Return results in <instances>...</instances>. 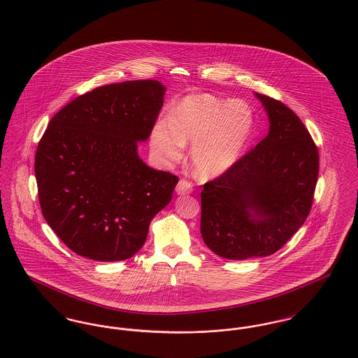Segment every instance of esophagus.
Segmentation results:
<instances>
[{
	"mask_svg": "<svg viewBox=\"0 0 358 358\" xmlns=\"http://www.w3.org/2000/svg\"><path fill=\"white\" fill-rule=\"evenodd\" d=\"M176 192L178 194H188V193L192 192V184L187 180H180L176 187Z\"/></svg>",
	"mask_w": 358,
	"mask_h": 358,
	"instance_id": "obj_1",
	"label": "esophagus"
}]
</instances>
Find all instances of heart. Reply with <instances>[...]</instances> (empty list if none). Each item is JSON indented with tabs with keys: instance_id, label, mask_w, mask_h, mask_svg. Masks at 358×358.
<instances>
[{
	"instance_id": "heart-1",
	"label": "heart",
	"mask_w": 358,
	"mask_h": 358,
	"mask_svg": "<svg viewBox=\"0 0 358 358\" xmlns=\"http://www.w3.org/2000/svg\"><path fill=\"white\" fill-rule=\"evenodd\" d=\"M255 134V114L247 102L194 94L178 101L167 121L157 122L152 145L174 162L185 143L193 144L191 164L199 178H215L229 171L244 155Z\"/></svg>"
}]
</instances>
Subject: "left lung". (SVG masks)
<instances>
[{
    "label": "left lung",
    "instance_id": "obj_1",
    "mask_svg": "<svg viewBox=\"0 0 358 358\" xmlns=\"http://www.w3.org/2000/svg\"><path fill=\"white\" fill-rule=\"evenodd\" d=\"M255 95L268 115V135L200 194L203 241L229 260L270 256L283 247L310 211L319 174L317 147L299 115Z\"/></svg>",
    "mask_w": 358,
    "mask_h": 358
}]
</instances>
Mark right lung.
Listing matches in <instances>:
<instances>
[{
	"label": "right lung",
	"instance_id": "obj_1",
	"mask_svg": "<svg viewBox=\"0 0 358 358\" xmlns=\"http://www.w3.org/2000/svg\"><path fill=\"white\" fill-rule=\"evenodd\" d=\"M165 92L158 80L102 85L50 120L35 155L39 204L75 253L96 262L132 257L170 203L178 177L148 167L138 154Z\"/></svg>",
	"mask_w": 358,
	"mask_h": 358
}]
</instances>
